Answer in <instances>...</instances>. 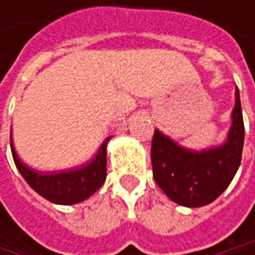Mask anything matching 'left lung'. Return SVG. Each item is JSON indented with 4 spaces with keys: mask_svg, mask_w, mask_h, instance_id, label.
<instances>
[{
    "mask_svg": "<svg viewBox=\"0 0 255 255\" xmlns=\"http://www.w3.org/2000/svg\"><path fill=\"white\" fill-rule=\"evenodd\" d=\"M244 147V120L236 90L232 127L225 144L202 152L180 147L155 129L150 147L153 177L164 193L184 207H202L219 198L235 177Z\"/></svg>",
    "mask_w": 255,
    "mask_h": 255,
    "instance_id": "8db88e82",
    "label": "left lung"
}]
</instances>
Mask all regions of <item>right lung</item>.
<instances>
[{"instance_id": "obj_1", "label": "right lung", "mask_w": 255, "mask_h": 255, "mask_svg": "<svg viewBox=\"0 0 255 255\" xmlns=\"http://www.w3.org/2000/svg\"><path fill=\"white\" fill-rule=\"evenodd\" d=\"M108 140L109 138L103 141V144L100 146L97 155L93 158L91 162H88L87 165L78 170L63 171V173L42 174L36 170L29 168L19 159L16 150L13 149V144H11V153L17 170L36 193H39L42 198L54 204L72 205L82 202L84 199L91 196L105 183Z\"/></svg>"}]
</instances>
